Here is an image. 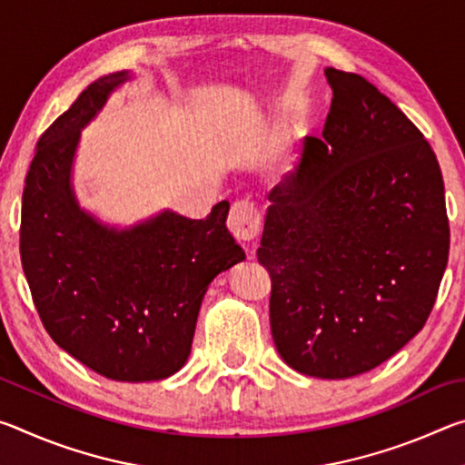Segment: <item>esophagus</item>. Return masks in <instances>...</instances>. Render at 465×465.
I'll return each instance as SVG.
<instances>
[{"instance_id": "34e87169", "label": "esophagus", "mask_w": 465, "mask_h": 465, "mask_svg": "<svg viewBox=\"0 0 465 465\" xmlns=\"http://www.w3.org/2000/svg\"><path fill=\"white\" fill-rule=\"evenodd\" d=\"M227 227L235 240L252 242L261 232V211L250 201L233 203L230 217H227Z\"/></svg>"}]
</instances>
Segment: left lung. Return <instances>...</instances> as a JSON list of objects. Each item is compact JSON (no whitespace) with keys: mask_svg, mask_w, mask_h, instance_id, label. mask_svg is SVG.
<instances>
[{"mask_svg":"<svg viewBox=\"0 0 465 465\" xmlns=\"http://www.w3.org/2000/svg\"><path fill=\"white\" fill-rule=\"evenodd\" d=\"M332 104L291 180L274 186L256 256L271 330L295 371L346 380L420 332L450 256L445 186L429 141L357 74L326 67Z\"/></svg>","mask_w":465,"mask_h":465,"instance_id":"8db88e82","label":"left lung"}]
</instances>
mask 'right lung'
Here are the masks:
<instances>
[{
  "label": "right lung",
  "instance_id": "1",
  "mask_svg": "<svg viewBox=\"0 0 465 465\" xmlns=\"http://www.w3.org/2000/svg\"><path fill=\"white\" fill-rule=\"evenodd\" d=\"M127 80L116 72L90 84L38 139L20 256L53 341L92 371L137 383L183 369L209 282L246 254L225 227L227 201L204 219L162 211L124 230L80 207L72 168L82 129Z\"/></svg>",
  "mask_w": 465,
  "mask_h": 465
}]
</instances>
